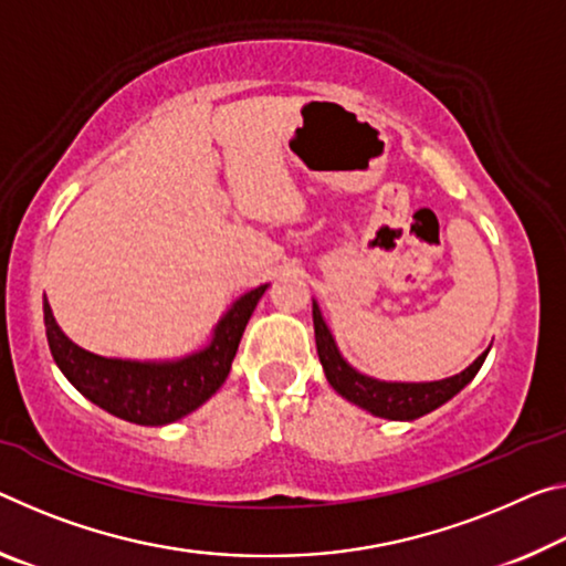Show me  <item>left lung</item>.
I'll return each instance as SVG.
<instances>
[{"label": "left lung", "mask_w": 566, "mask_h": 566, "mask_svg": "<svg viewBox=\"0 0 566 566\" xmlns=\"http://www.w3.org/2000/svg\"><path fill=\"white\" fill-rule=\"evenodd\" d=\"M312 319H315V339H317V355L319 363L325 367V375L332 388L339 396L347 398L355 406L370 410L373 416L388 418V420H416L426 412L436 410L438 406L451 400L455 392H461L469 385L476 373L481 370L483 360H486L489 349L483 353L476 363L465 367L463 373L453 375V378L436 380V382H380L367 378L353 370L339 355V349L332 339L329 329L322 319V312L317 302L312 304Z\"/></svg>", "instance_id": "left-lung-1"}]
</instances>
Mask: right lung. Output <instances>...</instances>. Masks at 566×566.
Instances as JSON below:
<instances>
[{
  "instance_id": "add662e5",
  "label": "right lung",
  "mask_w": 566,
  "mask_h": 566,
  "mask_svg": "<svg viewBox=\"0 0 566 566\" xmlns=\"http://www.w3.org/2000/svg\"><path fill=\"white\" fill-rule=\"evenodd\" d=\"M264 290L266 284L237 300L213 329L211 345L176 363L107 360L87 353L57 327L48 297L42 302L44 329L57 367L87 400L130 423L166 426L188 416L221 388Z\"/></svg>"
}]
</instances>
